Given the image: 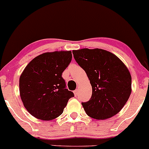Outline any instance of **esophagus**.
Masks as SVG:
<instances>
[{
  "mask_svg": "<svg viewBox=\"0 0 149 149\" xmlns=\"http://www.w3.org/2000/svg\"><path fill=\"white\" fill-rule=\"evenodd\" d=\"M74 96L75 97H77V95H78V91L77 90H75L74 91Z\"/></svg>",
  "mask_w": 149,
  "mask_h": 149,
  "instance_id": "34e87169",
  "label": "esophagus"
}]
</instances>
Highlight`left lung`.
I'll return each mask as SVG.
<instances>
[{
    "label": "left lung",
    "instance_id": "left-lung-1",
    "mask_svg": "<svg viewBox=\"0 0 149 149\" xmlns=\"http://www.w3.org/2000/svg\"><path fill=\"white\" fill-rule=\"evenodd\" d=\"M72 53L93 88L90 100L82 102L86 113L104 120L119 113L131 93V76L125 64L111 52L101 49H82Z\"/></svg>",
    "mask_w": 149,
    "mask_h": 149
}]
</instances>
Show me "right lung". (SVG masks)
<instances>
[{
	"mask_svg": "<svg viewBox=\"0 0 149 149\" xmlns=\"http://www.w3.org/2000/svg\"><path fill=\"white\" fill-rule=\"evenodd\" d=\"M72 52H47L29 62L19 79L21 100L30 114L43 120L63 113L74 93L66 88L62 72L72 61Z\"/></svg>",
	"mask_w": 149,
	"mask_h": 149,
	"instance_id": "1",
	"label": "right lung"
}]
</instances>
